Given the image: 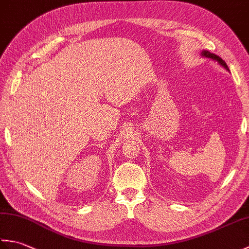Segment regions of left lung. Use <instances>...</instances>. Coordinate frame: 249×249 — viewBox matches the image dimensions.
<instances>
[{"mask_svg": "<svg viewBox=\"0 0 249 249\" xmlns=\"http://www.w3.org/2000/svg\"><path fill=\"white\" fill-rule=\"evenodd\" d=\"M201 54H202V56L208 57V59H211V60H213V61H215V62H217L219 65H221L224 68H226L227 71H229V67L227 66L226 62H225L223 59H221V57H219L218 55H216V54H214V53H211V52L206 51V50H203L202 52H201Z\"/></svg>", "mask_w": 249, "mask_h": 249, "instance_id": "obj_1", "label": "left lung"}]
</instances>
